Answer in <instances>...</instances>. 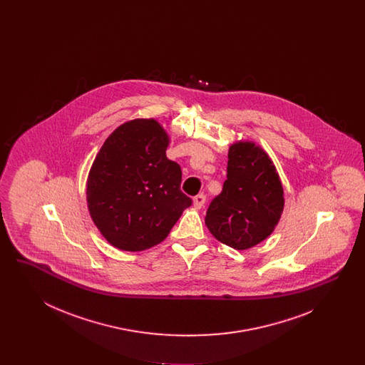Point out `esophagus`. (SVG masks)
Wrapping results in <instances>:
<instances>
[{"label":"esophagus","mask_w":365,"mask_h":365,"mask_svg":"<svg viewBox=\"0 0 365 365\" xmlns=\"http://www.w3.org/2000/svg\"><path fill=\"white\" fill-rule=\"evenodd\" d=\"M205 201H207L205 194H198L194 197V207L198 209L202 208L205 205Z\"/></svg>","instance_id":"obj_1"}]
</instances>
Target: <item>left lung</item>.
Returning a JSON list of instances; mask_svg holds the SVG:
<instances>
[{"mask_svg":"<svg viewBox=\"0 0 365 365\" xmlns=\"http://www.w3.org/2000/svg\"><path fill=\"white\" fill-rule=\"evenodd\" d=\"M283 207V187L268 155L253 142L231 145L223 190L207 210L212 235L237 250L253 247L275 230Z\"/></svg>","mask_w":365,"mask_h":365,"instance_id":"left-lung-1","label":"left lung"}]
</instances>
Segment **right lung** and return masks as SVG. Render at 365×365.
<instances>
[{"label":"right lung","mask_w":365,"mask_h":365,"mask_svg":"<svg viewBox=\"0 0 365 365\" xmlns=\"http://www.w3.org/2000/svg\"><path fill=\"white\" fill-rule=\"evenodd\" d=\"M168 135L155 119L118 127L96 157L87 205L106 241L127 252L164 241L192 200L180 190L182 171L167 158Z\"/></svg>","instance_id":"right-lung-1"}]
</instances>
